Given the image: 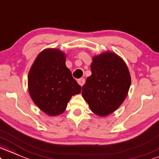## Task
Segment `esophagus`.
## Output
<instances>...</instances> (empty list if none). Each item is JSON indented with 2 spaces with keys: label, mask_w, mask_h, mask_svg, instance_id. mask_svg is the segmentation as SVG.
Masks as SVG:
<instances>
[{
  "label": "esophagus",
  "mask_w": 159,
  "mask_h": 159,
  "mask_svg": "<svg viewBox=\"0 0 159 159\" xmlns=\"http://www.w3.org/2000/svg\"><path fill=\"white\" fill-rule=\"evenodd\" d=\"M85 79H84V78H80V79L77 80V83H79L80 85H81V86H83L84 84H85Z\"/></svg>",
  "instance_id": "esophagus-1"
}]
</instances>
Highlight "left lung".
<instances>
[{
    "mask_svg": "<svg viewBox=\"0 0 159 159\" xmlns=\"http://www.w3.org/2000/svg\"><path fill=\"white\" fill-rule=\"evenodd\" d=\"M91 70L82 95L93 112L106 116L118 109L127 96L131 85L129 71L124 61L111 52L93 57Z\"/></svg>",
    "mask_w": 159,
    "mask_h": 159,
    "instance_id": "1",
    "label": "left lung"
}]
</instances>
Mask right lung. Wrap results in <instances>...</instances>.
<instances>
[{"mask_svg":"<svg viewBox=\"0 0 159 159\" xmlns=\"http://www.w3.org/2000/svg\"><path fill=\"white\" fill-rule=\"evenodd\" d=\"M82 87L65 65V55L54 48L36 57L28 74V90L34 103L50 116L61 115L73 95Z\"/></svg>","mask_w":159,"mask_h":159,"instance_id":"obj_1","label":"right lung"}]
</instances>
